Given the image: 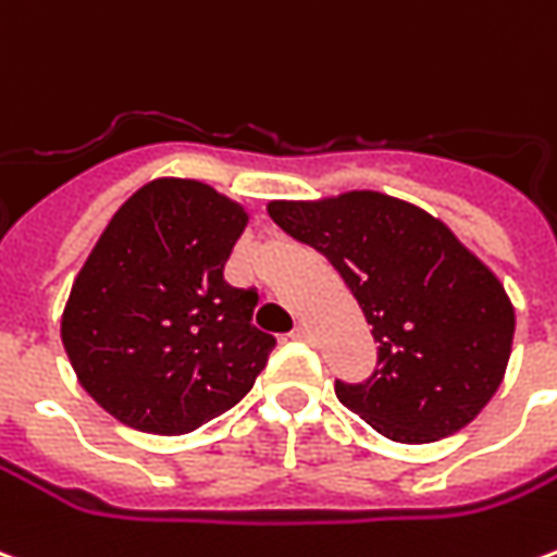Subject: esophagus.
<instances>
[{
	"label": "esophagus",
	"mask_w": 557,
	"mask_h": 557,
	"mask_svg": "<svg viewBox=\"0 0 557 557\" xmlns=\"http://www.w3.org/2000/svg\"><path fill=\"white\" fill-rule=\"evenodd\" d=\"M292 337H295V341H310V337H313V334H310V325L298 322V325L292 329Z\"/></svg>",
	"instance_id": "34e87169"
}]
</instances>
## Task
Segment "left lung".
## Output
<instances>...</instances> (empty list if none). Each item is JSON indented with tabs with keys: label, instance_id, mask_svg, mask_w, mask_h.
I'll list each match as a JSON object with an SVG mask.
<instances>
[{
	"label": "left lung",
	"instance_id": "1",
	"mask_svg": "<svg viewBox=\"0 0 557 557\" xmlns=\"http://www.w3.org/2000/svg\"><path fill=\"white\" fill-rule=\"evenodd\" d=\"M268 213L332 262L373 325L380 368L364 383H334L346 410L398 443H434L473 422L512 349L500 280L441 220L383 193L271 201Z\"/></svg>",
	"mask_w": 557,
	"mask_h": 557
}]
</instances>
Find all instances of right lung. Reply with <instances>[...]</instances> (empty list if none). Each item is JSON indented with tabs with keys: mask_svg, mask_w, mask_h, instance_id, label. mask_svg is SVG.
<instances>
[{
	"mask_svg": "<svg viewBox=\"0 0 557 557\" xmlns=\"http://www.w3.org/2000/svg\"><path fill=\"white\" fill-rule=\"evenodd\" d=\"M247 211L198 181H153L111 216L62 313V346L89 398L123 425L186 434L235 407L274 337L256 289L223 268Z\"/></svg>",
	"mask_w": 557,
	"mask_h": 557,
	"instance_id": "1",
	"label": "right lung"
}]
</instances>
